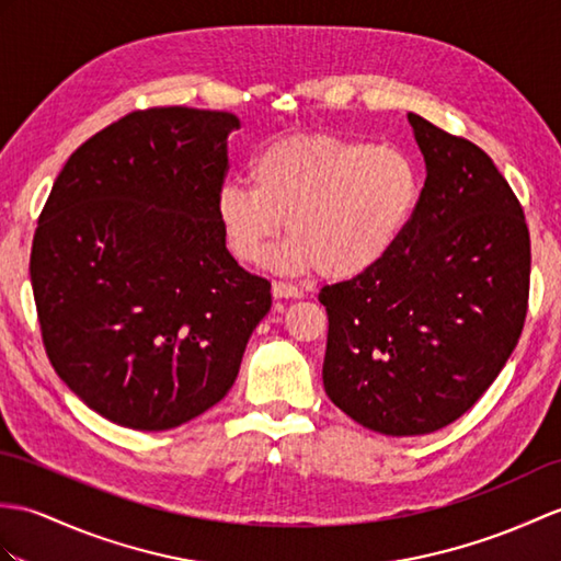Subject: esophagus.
Returning a JSON list of instances; mask_svg holds the SVG:
<instances>
[{
    "label": "esophagus",
    "mask_w": 561,
    "mask_h": 561,
    "mask_svg": "<svg viewBox=\"0 0 561 561\" xmlns=\"http://www.w3.org/2000/svg\"><path fill=\"white\" fill-rule=\"evenodd\" d=\"M272 296H275V298H301L304 291L298 289V286H294V284L272 282Z\"/></svg>",
    "instance_id": "obj_1"
}]
</instances>
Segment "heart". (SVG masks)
I'll return each instance as SVG.
<instances>
[{"instance_id": "b5f03b06", "label": "heart", "mask_w": 561, "mask_h": 561, "mask_svg": "<svg viewBox=\"0 0 561 561\" xmlns=\"http://www.w3.org/2000/svg\"><path fill=\"white\" fill-rule=\"evenodd\" d=\"M251 181H227L217 193L231 255L260 263L286 219L291 239L270 265L286 275L320 270L328 279L380 265L421 195V172L403 150L322 134L272 142L253 160Z\"/></svg>"}]
</instances>
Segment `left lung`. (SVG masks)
<instances>
[{
    "label": "left lung",
    "mask_w": 561,
    "mask_h": 561,
    "mask_svg": "<svg viewBox=\"0 0 561 561\" xmlns=\"http://www.w3.org/2000/svg\"><path fill=\"white\" fill-rule=\"evenodd\" d=\"M425 186L380 265L324 286V392L375 433L427 435L485 394L518 344L530 237L500 169L409 112Z\"/></svg>",
    "instance_id": "left-lung-1"
}]
</instances>
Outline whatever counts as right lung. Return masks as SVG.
I'll return each instance as SVG.
<instances>
[{
	"label": "right lung",
	"instance_id": "obj_1",
	"mask_svg": "<svg viewBox=\"0 0 561 561\" xmlns=\"http://www.w3.org/2000/svg\"><path fill=\"white\" fill-rule=\"evenodd\" d=\"M231 112L152 107L88 138L37 219L31 284L51 368L116 425L176 427L225 399L272 306L217 219Z\"/></svg>",
	"mask_w": 561,
	"mask_h": 561
}]
</instances>
